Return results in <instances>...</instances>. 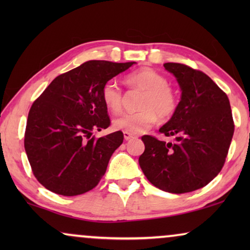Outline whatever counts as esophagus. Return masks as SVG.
<instances>
[{"instance_id": "esophagus-1", "label": "esophagus", "mask_w": 250, "mask_h": 250, "mask_svg": "<svg viewBox=\"0 0 250 250\" xmlns=\"http://www.w3.org/2000/svg\"><path fill=\"white\" fill-rule=\"evenodd\" d=\"M133 138H135L134 134H131V133H127V132H124V139L126 141H128V140H131Z\"/></svg>"}]
</instances>
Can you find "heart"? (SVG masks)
Listing matches in <instances>:
<instances>
[{
  "label": "heart",
  "mask_w": 250,
  "mask_h": 250,
  "mask_svg": "<svg viewBox=\"0 0 250 250\" xmlns=\"http://www.w3.org/2000/svg\"><path fill=\"white\" fill-rule=\"evenodd\" d=\"M127 84L145 91L139 104L140 110L119 115L112 121L117 131L140 134L146 132L160 118L170 117L176 109V97L163 75L151 68H143L126 77ZM101 97L109 110L118 112L122 109L123 95L117 83L109 81L102 86Z\"/></svg>",
  "instance_id": "b5f03b06"
}]
</instances>
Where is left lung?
<instances>
[{
	"label": "left lung",
	"instance_id": "8db88e82",
	"mask_svg": "<svg viewBox=\"0 0 250 250\" xmlns=\"http://www.w3.org/2000/svg\"><path fill=\"white\" fill-rule=\"evenodd\" d=\"M181 88V100L159 128L175 142L142 136L139 164L149 182L169 193H186L207 186L221 172L234 124L228 95L203 71L182 63H164Z\"/></svg>",
	"mask_w": 250,
	"mask_h": 250
}]
</instances>
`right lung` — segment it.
I'll return each mask as SVG.
<instances>
[{
	"label": "right lung",
	"mask_w": 250,
	"mask_h": 250,
	"mask_svg": "<svg viewBox=\"0 0 250 250\" xmlns=\"http://www.w3.org/2000/svg\"><path fill=\"white\" fill-rule=\"evenodd\" d=\"M136 63L90 60L54 78L34 102L27 119L25 150L37 181L61 196L98 186L109 159L123 143L121 131L95 140L110 125L102 86Z\"/></svg>",
	"instance_id": "add662e5"
}]
</instances>
